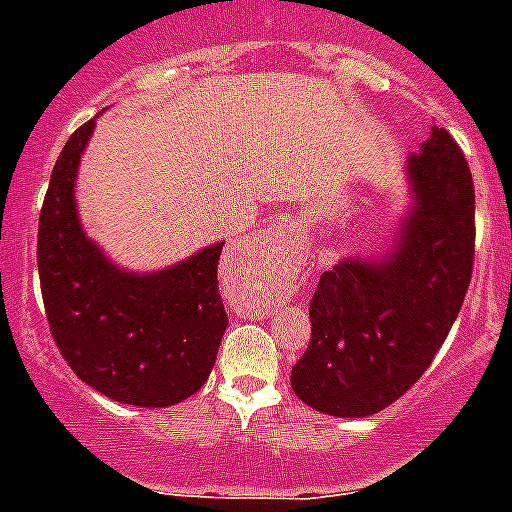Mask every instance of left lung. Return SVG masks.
<instances>
[{
    "instance_id": "8db88e82",
    "label": "left lung",
    "mask_w": 512,
    "mask_h": 512,
    "mask_svg": "<svg viewBox=\"0 0 512 512\" xmlns=\"http://www.w3.org/2000/svg\"><path fill=\"white\" fill-rule=\"evenodd\" d=\"M413 210L384 259H343L320 274L312 336L292 390L336 418L384 410L423 377L459 315L474 266V182L467 158L433 128L408 158Z\"/></svg>"
}]
</instances>
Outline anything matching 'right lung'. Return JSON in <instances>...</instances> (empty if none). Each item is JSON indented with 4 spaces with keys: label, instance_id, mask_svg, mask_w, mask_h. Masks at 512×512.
Masks as SVG:
<instances>
[{
    "label": "right lung",
    "instance_id": "add662e5",
    "mask_svg": "<svg viewBox=\"0 0 512 512\" xmlns=\"http://www.w3.org/2000/svg\"><path fill=\"white\" fill-rule=\"evenodd\" d=\"M94 120L63 146L38 225V271L53 341L81 382L115 402L166 408L210 377L228 328L217 292L223 243L156 274L112 264L84 235L74 182Z\"/></svg>",
    "mask_w": 512,
    "mask_h": 512
}]
</instances>
